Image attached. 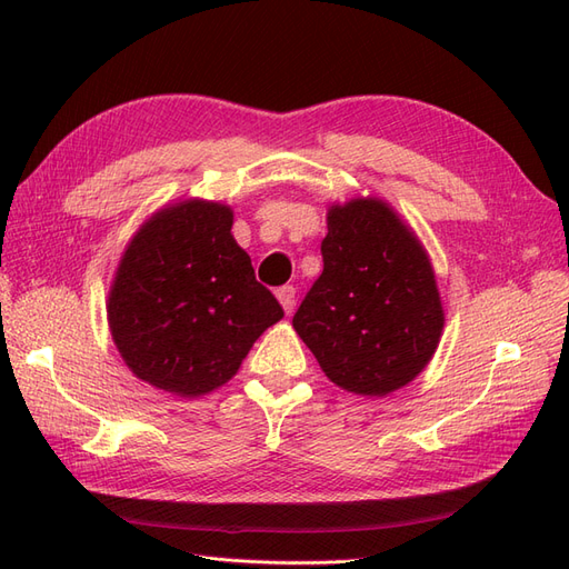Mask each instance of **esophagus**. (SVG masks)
Returning a JSON list of instances; mask_svg holds the SVG:
<instances>
[{"instance_id":"obj_1","label":"esophagus","mask_w":569,"mask_h":569,"mask_svg":"<svg viewBox=\"0 0 569 569\" xmlns=\"http://www.w3.org/2000/svg\"><path fill=\"white\" fill-rule=\"evenodd\" d=\"M278 299H280V303L284 308V313H291V311H295V306H297V287L295 284L280 287L278 289Z\"/></svg>"}]
</instances>
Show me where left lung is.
Wrapping results in <instances>:
<instances>
[{"label": "left lung", "mask_w": 569, "mask_h": 569, "mask_svg": "<svg viewBox=\"0 0 569 569\" xmlns=\"http://www.w3.org/2000/svg\"><path fill=\"white\" fill-rule=\"evenodd\" d=\"M322 272L291 325L322 372L347 391L385 396L432 358L443 311L432 266L387 203L332 206Z\"/></svg>", "instance_id": "left-lung-1"}]
</instances>
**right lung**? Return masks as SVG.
<instances>
[{
    "label": "right lung",
    "instance_id": "add662e5",
    "mask_svg": "<svg viewBox=\"0 0 569 569\" xmlns=\"http://www.w3.org/2000/svg\"><path fill=\"white\" fill-rule=\"evenodd\" d=\"M230 228L228 206L187 201L132 239L109 297V325L140 380L178 396L211 391L284 316Z\"/></svg>",
    "mask_w": 569,
    "mask_h": 569
}]
</instances>
